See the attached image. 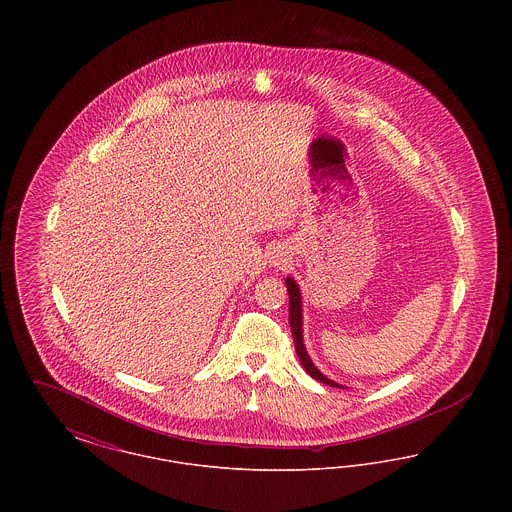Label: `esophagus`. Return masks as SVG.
<instances>
[{"instance_id":"obj_1","label":"esophagus","mask_w":512,"mask_h":512,"mask_svg":"<svg viewBox=\"0 0 512 512\" xmlns=\"http://www.w3.org/2000/svg\"><path fill=\"white\" fill-rule=\"evenodd\" d=\"M288 251L284 249V247H274L272 251H270V263L274 265V267H280V265H286L288 263Z\"/></svg>"}]
</instances>
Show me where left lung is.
Listing matches in <instances>:
<instances>
[{"mask_svg":"<svg viewBox=\"0 0 512 512\" xmlns=\"http://www.w3.org/2000/svg\"><path fill=\"white\" fill-rule=\"evenodd\" d=\"M286 288H288V295H290V326H292L293 341H295V353L301 361V365L305 366V370L309 372L311 378H315L318 382L332 386V388H343L338 382L326 378L317 366L313 365L311 357L307 355L305 343H303V311H301V293H299V286L295 284L293 278H286Z\"/></svg>","mask_w":512,"mask_h":512,"instance_id":"1","label":"left lung"}]
</instances>
